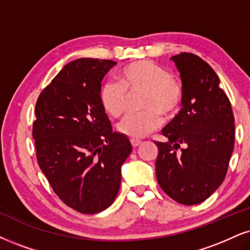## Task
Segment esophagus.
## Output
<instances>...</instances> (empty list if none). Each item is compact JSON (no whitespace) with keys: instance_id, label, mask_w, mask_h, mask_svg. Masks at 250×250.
Returning <instances> with one entry per match:
<instances>
[{"instance_id":"34e87169","label":"esophagus","mask_w":250,"mask_h":250,"mask_svg":"<svg viewBox=\"0 0 250 250\" xmlns=\"http://www.w3.org/2000/svg\"><path fill=\"white\" fill-rule=\"evenodd\" d=\"M140 144H141L140 140H138V139H131V145L134 147V148H135V147L139 146Z\"/></svg>"}]
</instances>
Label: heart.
Masks as SVG:
<instances>
[{
	"label": "heart",
	"mask_w": 250,
	"mask_h": 250,
	"mask_svg": "<svg viewBox=\"0 0 250 250\" xmlns=\"http://www.w3.org/2000/svg\"><path fill=\"white\" fill-rule=\"evenodd\" d=\"M118 81H105L100 89L103 109L112 117H120L127 109L128 94L145 91L144 111L130 113L120 122V133L132 139H141L163 124V115L170 117L180 107L183 89L163 67L149 60H140L123 67Z\"/></svg>",
	"instance_id": "b5f03b06"
}]
</instances>
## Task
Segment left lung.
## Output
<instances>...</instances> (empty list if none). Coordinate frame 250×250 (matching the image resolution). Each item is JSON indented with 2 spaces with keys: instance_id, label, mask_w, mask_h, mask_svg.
<instances>
[{
  "instance_id": "8db88e82",
  "label": "left lung",
  "mask_w": 250,
  "mask_h": 250,
  "mask_svg": "<svg viewBox=\"0 0 250 250\" xmlns=\"http://www.w3.org/2000/svg\"><path fill=\"white\" fill-rule=\"evenodd\" d=\"M182 79L178 115L162 130L167 143L155 141L159 186L183 205L204 202L226 176L235 128L230 102L206 61L192 53L171 58Z\"/></svg>"
}]
</instances>
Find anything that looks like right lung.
Listing matches in <instances>:
<instances>
[{
    "mask_svg": "<svg viewBox=\"0 0 250 250\" xmlns=\"http://www.w3.org/2000/svg\"><path fill=\"white\" fill-rule=\"evenodd\" d=\"M117 62L82 58L67 63L36 103L32 135L38 165L69 208L94 214L112 204L122 165L132 152L112 132L100 101L101 82Z\"/></svg>",
    "mask_w": 250,
    "mask_h": 250,
    "instance_id": "add662e5",
    "label": "right lung"
}]
</instances>
